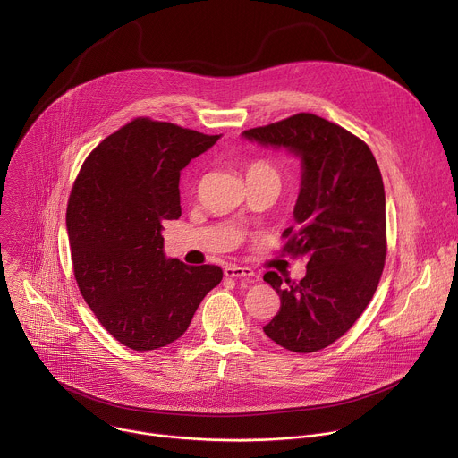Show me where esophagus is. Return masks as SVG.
I'll return each mask as SVG.
<instances>
[{
  "label": "esophagus",
  "mask_w": 458,
  "mask_h": 458,
  "mask_svg": "<svg viewBox=\"0 0 458 458\" xmlns=\"http://www.w3.org/2000/svg\"><path fill=\"white\" fill-rule=\"evenodd\" d=\"M225 276L233 277V279H251L255 276V272L251 268H246V267L230 265V267L225 268Z\"/></svg>",
  "instance_id": "obj_1"
}]
</instances>
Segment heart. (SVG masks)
I'll use <instances>...</instances> for the list:
<instances>
[{"mask_svg":"<svg viewBox=\"0 0 458 458\" xmlns=\"http://www.w3.org/2000/svg\"><path fill=\"white\" fill-rule=\"evenodd\" d=\"M248 174H276V172L268 165H265V163H253L248 168Z\"/></svg>","mask_w":458,"mask_h":458,"instance_id":"1","label":"heart"}]
</instances>
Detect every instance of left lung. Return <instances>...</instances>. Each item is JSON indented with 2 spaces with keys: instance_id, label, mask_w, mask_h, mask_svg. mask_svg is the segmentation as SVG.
Here are the masks:
<instances>
[{
  "instance_id": "1",
  "label": "left lung",
  "mask_w": 458,
  "mask_h": 458,
  "mask_svg": "<svg viewBox=\"0 0 458 458\" xmlns=\"http://www.w3.org/2000/svg\"><path fill=\"white\" fill-rule=\"evenodd\" d=\"M244 140L301 161L295 230L284 250L308 259L299 283L265 274L281 310L265 326L279 346L311 353L343 337L369 304L386 260V195L364 141L315 114L246 130Z\"/></svg>"
}]
</instances>
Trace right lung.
I'll return each instance as SVG.
<instances>
[{"label": "right lung", "instance_id": "1", "mask_svg": "<svg viewBox=\"0 0 458 458\" xmlns=\"http://www.w3.org/2000/svg\"><path fill=\"white\" fill-rule=\"evenodd\" d=\"M221 136L134 119L101 141L74 182L67 232L80 292L103 328L126 348L177 341L223 279L165 253L163 223L181 216V170Z\"/></svg>", "mask_w": 458, "mask_h": 458}]
</instances>
